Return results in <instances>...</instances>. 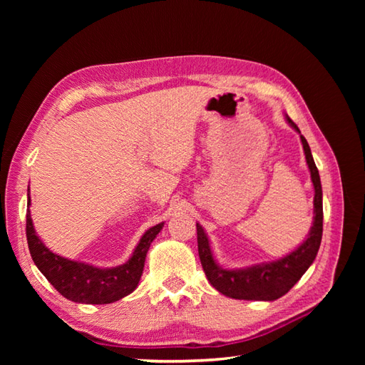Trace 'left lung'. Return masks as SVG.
<instances>
[{
  "label": "left lung",
  "instance_id": "1",
  "mask_svg": "<svg viewBox=\"0 0 365 365\" xmlns=\"http://www.w3.org/2000/svg\"><path fill=\"white\" fill-rule=\"evenodd\" d=\"M286 121L300 134V129H298V126L288 115H286ZM300 138L303 143L306 163L309 165V170H311V180L315 189L314 224L311 227V231H309L307 239L300 247L288 254V256L275 262L254 264V267L244 269H224L219 267L213 257L204 228L200 224H196L197 252H200L201 264L208 282L220 294L236 298V300L274 302L288 292L302 279V275L315 260L323 236V190L322 181H319V173L311 153V148H309L303 135H300Z\"/></svg>",
  "mask_w": 365,
  "mask_h": 365
}]
</instances>
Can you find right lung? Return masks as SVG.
<instances>
[{
    "mask_svg": "<svg viewBox=\"0 0 365 365\" xmlns=\"http://www.w3.org/2000/svg\"><path fill=\"white\" fill-rule=\"evenodd\" d=\"M27 205H30V195L27 196ZM163 225L164 222L152 227L143 235L134 254L126 263L115 268H97L51 252L36 236L30 210H27L26 216L27 244L38 269L61 295L71 302L85 304L114 303L137 288L149 247Z\"/></svg>",
    "mask_w": 365,
    "mask_h": 365,
    "instance_id": "obj_1",
    "label": "right lung"
}]
</instances>
